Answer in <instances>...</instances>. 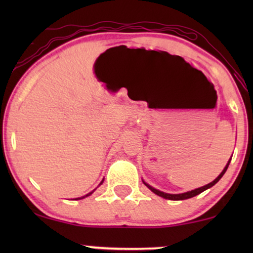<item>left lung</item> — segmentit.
Returning <instances> with one entry per match:
<instances>
[{"instance_id":"left-lung-1","label":"left lung","mask_w":253,"mask_h":253,"mask_svg":"<svg viewBox=\"0 0 253 253\" xmlns=\"http://www.w3.org/2000/svg\"><path fill=\"white\" fill-rule=\"evenodd\" d=\"M230 160H231V158L229 159V161H228V164L226 165V167L223 168V170L221 171V174H220L219 176H217V177H216L215 179H214L213 182H211V183H209V184L202 186V188L191 190V191H188V192H184V193H166V192H164V191H160V190L153 188V186H151L150 184H147V183L145 182L144 179H143V183H144L145 185L147 186L148 189L151 190L152 192L155 193V195L162 197V198H165V199H169V200H184V199H189V198H192V197H195V196H197V195H199V193L204 192V191H205V190H207V189L212 188L213 185H215L216 183L220 181L221 177H222V176L224 175V172H226V170L228 169V166H229V164H230Z\"/></svg>"}]
</instances>
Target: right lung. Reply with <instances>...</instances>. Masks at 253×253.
Returning <instances> with one entry per match:
<instances>
[{"label":"right lung","mask_w":253,"mask_h":253,"mask_svg":"<svg viewBox=\"0 0 253 253\" xmlns=\"http://www.w3.org/2000/svg\"><path fill=\"white\" fill-rule=\"evenodd\" d=\"M103 179H105V178H103ZM103 179H102L101 183H100L99 185H101V184H102V183H103ZM94 190H95V189H94ZM94 190H93V191H91V192H89V193H87V195H86V196H83V197H79V198H76V200H78V199H83V198H85V197H88V196H91L92 193L94 192Z\"/></svg>","instance_id":"right-lung-1"}]
</instances>
